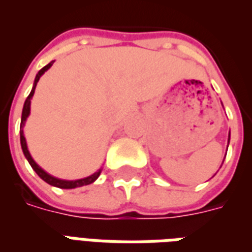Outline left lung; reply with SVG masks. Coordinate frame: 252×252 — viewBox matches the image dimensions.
I'll return each mask as SVG.
<instances>
[{"label": "left lung", "mask_w": 252, "mask_h": 252, "mask_svg": "<svg viewBox=\"0 0 252 252\" xmlns=\"http://www.w3.org/2000/svg\"><path fill=\"white\" fill-rule=\"evenodd\" d=\"M228 143H230V133H228ZM228 143H227V149H228ZM223 160H224V159H223Z\"/></svg>", "instance_id": "obj_1"}]
</instances>
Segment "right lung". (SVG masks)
Returning <instances> with one entry per match:
<instances>
[{"label":"right lung","instance_id":"obj_1","mask_svg":"<svg viewBox=\"0 0 252 252\" xmlns=\"http://www.w3.org/2000/svg\"><path fill=\"white\" fill-rule=\"evenodd\" d=\"M54 63V61L49 62L46 66H43L42 69L39 70L37 75H35V78H34V82H33V88H32V92L30 94L28 95L26 98L25 103H24V109H22V115H21V126H20V139H21V147H22V153L25 155V158L28 159L29 164L32 166V169L37 173L42 181H45L46 183L49 185H52L54 187H58V189H75V187H81V186H86V185H90V183L95 182L98 179V177L101 175L102 173V169H98L95 173H93L92 175H89V177H85V178H79V179H73V181H70V179H61V178H57L52 174H49L47 171L39 166L35 160L33 159V157L30 154L29 149H28V143H26V138H25V134H24V127H25V124L28 118H29L30 115V105H32V98L34 95V92H35V86H37V83H38L39 78L45 74V71L50 69Z\"/></svg>","mask_w":252,"mask_h":252}]
</instances>
